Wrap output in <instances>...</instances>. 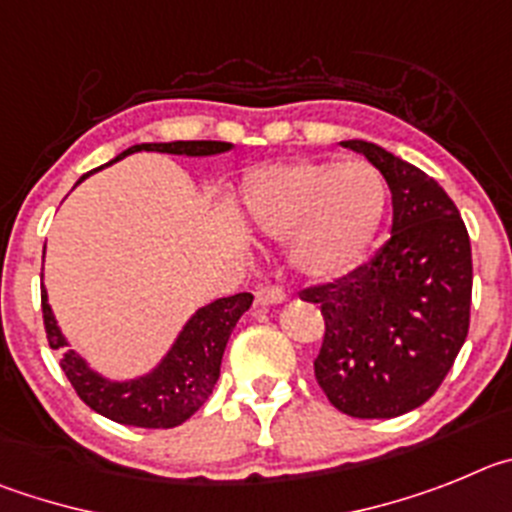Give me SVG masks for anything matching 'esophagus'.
Returning <instances> with one entry per match:
<instances>
[{"mask_svg":"<svg viewBox=\"0 0 512 512\" xmlns=\"http://www.w3.org/2000/svg\"><path fill=\"white\" fill-rule=\"evenodd\" d=\"M285 301V290L280 285H262L255 293L257 306H280Z\"/></svg>","mask_w":512,"mask_h":512,"instance_id":"obj_1","label":"esophagus"}]
</instances>
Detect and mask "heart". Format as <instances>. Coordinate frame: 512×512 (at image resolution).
<instances>
[{"label": "heart", "instance_id": "1", "mask_svg": "<svg viewBox=\"0 0 512 512\" xmlns=\"http://www.w3.org/2000/svg\"><path fill=\"white\" fill-rule=\"evenodd\" d=\"M242 214L260 232L296 235L293 262L336 278L365 255L388 206V186L367 163L296 160L255 170L242 183Z\"/></svg>", "mask_w": 512, "mask_h": 512}]
</instances>
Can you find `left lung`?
I'll use <instances>...</instances> for the list:
<instances>
[{"mask_svg":"<svg viewBox=\"0 0 512 512\" xmlns=\"http://www.w3.org/2000/svg\"><path fill=\"white\" fill-rule=\"evenodd\" d=\"M342 145L388 181L393 234L370 262L301 293L326 326L313 372L347 416L395 418L439 390L467 339L472 247L434 178L372 142Z\"/></svg>","mask_w":512,"mask_h":512,"instance_id":"obj_1","label":"left lung"}]
</instances>
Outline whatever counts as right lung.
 <instances>
[{"instance_id": "obj_1", "label": "right lung", "mask_w": 512, "mask_h": 512, "mask_svg": "<svg viewBox=\"0 0 512 512\" xmlns=\"http://www.w3.org/2000/svg\"><path fill=\"white\" fill-rule=\"evenodd\" d=\"M170 153L188 155V158H204L232 150L229 142L216 140H178V142H142L127 147L112 163L127 158L132 153ZM107 163V165H112ZM104 168V165H101ZM99 170V168H96ZM94 173V170H91ZM89 176V173H86ZM84 176V178H86ZM45 257V250H43ZM43 298V321L48 344L53 349L66 347V336L61 334L55 316L48 306V293L40 290ZM252 306L250 293H237L229 298H216L209 306L193 313L176 344L160 359L153 372L127 382H112L86 365L84 357H78L73 349H63L61 370L71 380L78 398L89 405L91 411L107 416L109 421L124 423L137 428H173L199 411L209 400L219 367H222L224 349L229 334L237 326L239 316Z\"/></svg>"}]
</instances>
